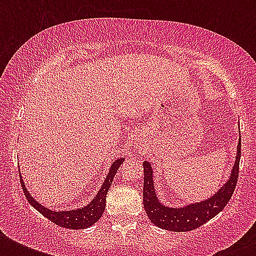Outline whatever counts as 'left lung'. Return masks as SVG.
I'll list each match as a JSON object with an SVG mask.
<instances>
[{"instance_id": "1", "label": "left lung", "mask_w": 256, "mask_h": 256, "mask_svg": "<svg viewBox=\"0 0 256 256\" xmlns=\"http://www.w3.org/2000/svg\"><path fill=\"white\" fill-rule=\"evenodd\" d=\"M239 160H240V140L238 144V154L228 180L214 196L203 202L192 203L180 208H171L164 206L158 200L152 182V168L148 160L144 162V207L148 219L156 226L164 230L184 232L198 228L226 207L234 194L238 183Z\"/></svg>"}]
</instances>
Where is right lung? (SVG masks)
<instances>
[{"label": "right lung", "instance_id": "add662e5", "mask_svg": "<svg viewBox=\"0 0 256 256\" xmlns=\"http://www.w3.org/2000/svg\"><path fill=\"white\" fill-rule=\"evenodd\" d=\"M124 160V158H120V160H114V164H112L108 176L104 179V184L100 187V190L98 191V194L96 195V198L92 199L88 206L81 207V208H78V210L53 211L49 210V208H46V207H44L42 204H40L36 199L32 198V195L29 194V191L26 190L25 183L22 182L21 179L22 190L25 192L26 199L29 200L30 204H32L36 210L40 211L45 218H48L49 220L56 223L57 226L65 227V228H73V230H82V228H86V227H90L92 224H94V223L102 216V214H104V207H106V194H108V188L112 186V178H114L116 170L120 168V166L122 164Z\"/></svg>", "mask_w": 256, "mask_h": 256}]
</instances>
